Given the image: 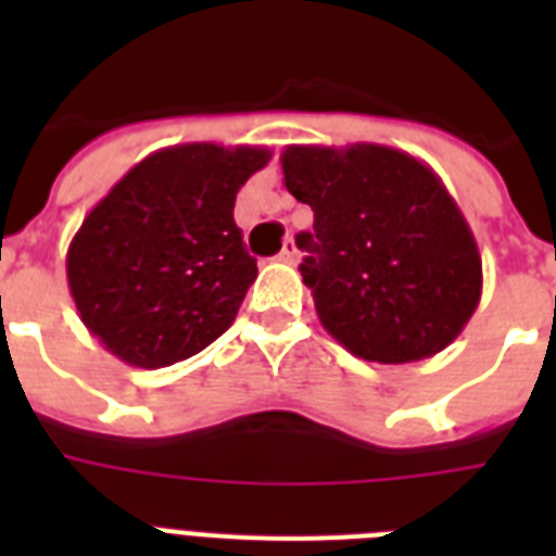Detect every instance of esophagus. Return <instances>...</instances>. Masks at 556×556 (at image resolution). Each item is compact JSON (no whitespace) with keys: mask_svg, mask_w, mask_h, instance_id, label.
I'll list each match as a JSON object with an SVG mask.
<instances>
[{"mask_svg":"<svg viewBox=\"0 0 556 556\" xmlns=\"http://www.w3.org/2000/svg\"><path fill=\"white\" fill-rule=\"evenodd\" d=\"M277 260H279V262H286V265H294V262L300 260V251H296L294 239H286V248L279 251Z\"/></svg>","mask_w":556,"mask_h":556,"instance_id":"1","label":"esophagus"}]
</instances>
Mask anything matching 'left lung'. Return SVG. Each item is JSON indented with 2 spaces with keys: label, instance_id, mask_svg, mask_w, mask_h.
<instances>
[{
  "label": "left lung",
  "instance_id": "1",
  "mask_svg": "<svg viewBox=\"0 0 556 556\" xmlns=\"http://www.w3.org/2000/svg\"><path fill=\"white\" fill-rule=\"evenodd\" d=\"M314 210L300 265L323 329L355 357L413 364L462 334L482 300V256L456 199L424 161L383 143L279 155Z\"/></svg>",
  "mask_w": 556,
  "mask_h": 556
}]
</instances>
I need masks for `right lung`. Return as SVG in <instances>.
I'll use <instances>...</instances> for the list:
<instances>
[{
  "label": "right lung",
  "mask_w": 556,
  "mask_h": 556,
  "mask_svg": "<svg viewBox=\"0 0 556 556\" xmlns=\"http://www.w3.org/2000/svg\"><path fill=\"white\" fill-rule=\"evenodd\" d=\"M268 147L176 143L138 161L83 218L68 291L100 346L138 369L199 355L222 338L256 279L236 192Z\"/></svg>",
  "instance_id": "add662e5"
}]
</instances>
